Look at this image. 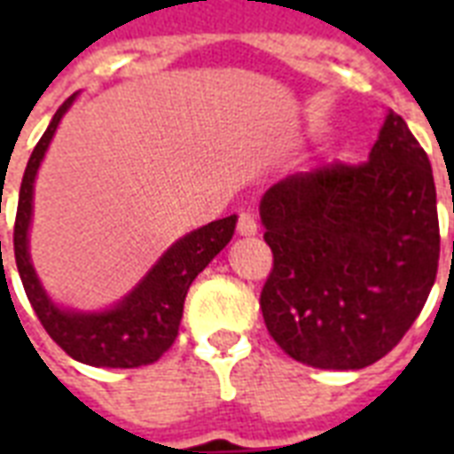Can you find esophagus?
Segmentation results:
<instances>
[{
	"label": "esophagus",
	"instance_id": "1",
	"mask_svg": "<svg viewBox=\"0 0 454 454\" xmlns=\"http://www.w3.org/2000/svg\"><path fill=\"white\" fill-rule=\"evenodd\" d=\"M238 233L240 235H254L256 233L254 214H249V212L238 214Z\"/></svg>",
	"mask_w": 454,
	"mask_h": 454
}]
</instances>
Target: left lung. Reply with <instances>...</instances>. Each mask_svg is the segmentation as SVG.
Segmentation results:
<instances>
[{
	"mask_svg": "<svg viewBox=\"0 0 454 454\" xmlns=\"http://www.w3.org/2000/svg\"><path fill=\"white\" fill-rule=\"evenodd\" d=\"M259 212L273 252L259 303L276 344L320 370L384 358L422 313L441 256L434 171L405 120L388 113L365 162L270 185Z\"/></svg>",
	"mask_w": 454,
	"mask_h": 454,
	"instance_id": "8db88e82",
	"label": "left lung"
}]
</instances>
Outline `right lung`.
Listing matches in <instances>:
<instances>
[{"label":"right lung","instance_id":"right-lung-1","mask_svg":"<svg viewBox=\"0 0 454 454\" xmlns=\"http://www.w3.org/2000/svg\"><path fill=\"white\" fill-rule=\"evenodd\" d=\"M73 98L74 96H70L56 110L49 129L39 138L25 167L20 195H18L16 223H13V254H16L18 273L42 327L70 358L94 367L151 365L162 358L164 351H169V346L174 344L178 325L184 317L188 287L200 270L231 242L235 216L212 221L181 238L144 278V283L113 310L73 313L59 309L46 297L35 276L27 254V226L32 214V184L37 176L39 162Z\"/></svg>","mask_w":454,"mask_h":454}]
</instances>
